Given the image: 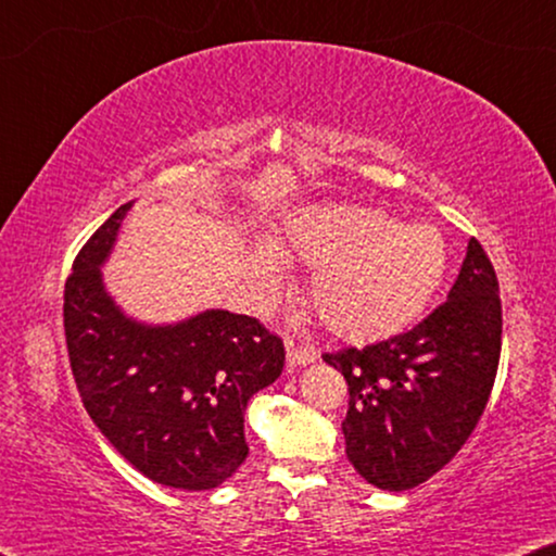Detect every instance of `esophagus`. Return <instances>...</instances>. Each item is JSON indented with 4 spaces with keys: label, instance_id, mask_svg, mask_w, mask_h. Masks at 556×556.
I'll list each match as a JSON object with an SVG mask.
<instances>
[{
    "label": "esophagus",
    "instance_id": "34e87169",
    "mask_svg": "<svg viewBox=\"0 0 556 556\" xmlns=\"http://www.w3.org/2000/svg\"><path fill=\"white\" fill-rule=\"evenodd\" d=\"M286 356H288V367H306V364L316 362V352L311 346H303L299 341L286 339Z\"/></svg>",
    "mask_w": 556,
    "mask_h": 556
}]
</instances>
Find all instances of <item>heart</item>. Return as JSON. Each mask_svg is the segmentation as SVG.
<instances>
[{"instance_id": "1", "label": "heart", "mask_w": 556, "mask_h": 556, "mask_svg": "<svg viewBox=\"0 0 556 556\" xmlns=\"http://www.w3.org/2000/svg\"><path fill=\"white\" fill-rule=\"evenodd\" d=\"M281 261L316 268L311 308L326 331L375 341L407 329L422 314L447 265L445 240L432 225H397L367 204L301 210L273 240ZM270 248L250 255L255 283L268 295L283 288V265Z\"/></svg>"}]
</instances>
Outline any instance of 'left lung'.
<instances>
[{
  "label": "left lung",
  "mask_w": 556,
  "mask_h": 556,
  "mask_svg": "<svg viewBox=\"0 0 556 556\" xmlns=\"http://www.w3.org/2000/svg\"><path fill=\"white\" fill-rule=\"evenodd\" d=\"M501 356L496 270L470 238L447 301L397 337L324 354L349 384L346 458L364 481L407 491L466 445Z\"/></svg>",
  "instance_id": "left-lung-1"
}]
</instances>
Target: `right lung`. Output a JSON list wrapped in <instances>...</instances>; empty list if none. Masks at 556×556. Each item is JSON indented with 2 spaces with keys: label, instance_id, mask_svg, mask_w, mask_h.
Listing matches in <instances>:
<instances>
[{
  "label": "right lung",
  "instance_id": "add662e5",
  "mask_svg": "<svg viewBox=\"0 0 556 556\" xmlns=\"http://www.w3.org/2000/svg\"><path fill=\"white\" fill-rule=\"evenodd\" d=\"M131 204L90 235L67 276L75 384L90 420L139 473L172 489H217L248 458V400L280 377L283 341L257 318L223 308L166 326L126 316L101 265Z\"/></svg>",
  "mask_w": 556,
  "mask_h": 556
}]
</instances>
